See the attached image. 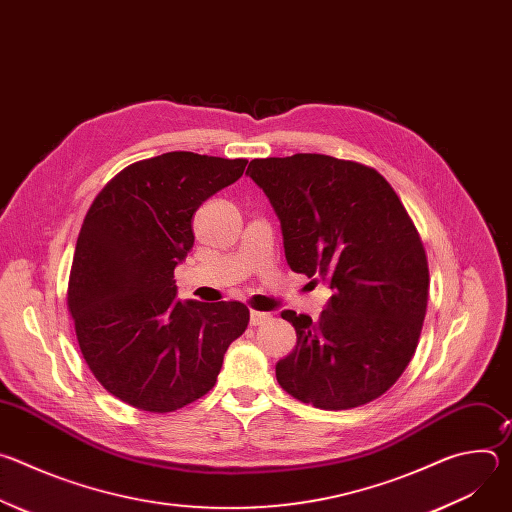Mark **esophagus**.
Here are the masks:
<instances>
[{
    "mask_svg": "<svg viewBox=\"0 0 512 512\" xmlns=\"http://www.w3.org/2000/svg\"><path fill=\"white\" fill-rule=\"evenodd\" d=\"M269 320H271V316H269V314H265V312L251 310V314H249V322H251V326H261V324H265V322H269Z\"/></svg>",
    "mask_w": 512,
    "mask_h": 512,
    "instance_id": "34e87169",
    "label": "esophagus"
}]
</instances>
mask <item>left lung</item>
I'll return each mask as SVG.
<instances>
[{
	"instance_id": "left-lung-1",
	"label": "left lung",
	"mask_w": 512,
	"mask_h": 512,
	"mask_svg": "<svg viewBox=\"0 0 512 512\" xmlns=\"http://www.w3.org/2000/svg\"><path fill=\"white\" fill-rule=\"evenodd\" d=\"M247 174L279 218L291 271L332 289L316 322L281 312L298 344L275 364L277 383L328 411L371 403L407 369L427 308V257L405 206L377 170L332 156L251 160Z\"/></svg>"
}]
</instances>
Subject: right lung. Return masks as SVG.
Returning <instances> with one entry per match:
<instances>
[{"label": "right lung", "mask_w": 512, "mask_h": 512, "mask_svg": "<svg viewBox=\"0 0 512 512\" xmlns=\"http://www.w3.org/2000/svg\"><path fill=\"white\" fill-rule=\"evenodd\" d=\"M245 166L168 152L127 166L93 200L66 302L89 369L123 403L168 413L200 399L245 332V304L180 302L174 279L194 245V212Z\"/></svg>", "instance_id": "add662e5"}]
</instances>
